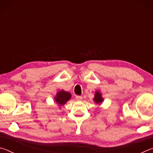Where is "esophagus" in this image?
I'll list each match as a JSON object with an SVG mask.
<instances>
[{"label": "esophagus", "instance_id": "34e87169", "mask_svg": "<svg viewBox=\"0 0 153 153\" xmlns=\"http://www.w3.org/2000/svg\"><path fill=\"white\" fill-rule=\"evenodd\" d=\"M82 96H76V100H78V101H80V100H82Z\"/></svg>", "mask_w": 153, "mask_h": 153}]
</instances>
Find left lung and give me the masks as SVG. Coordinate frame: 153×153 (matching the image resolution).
<instances>
[{
    "mask_svg": "<svg viewBox=\"0 0 153 153\" xmlns=\"http://www.w3.org/2000/svg\"><path fill=\"white\" fill-rule=\"evenodd\" d=\"M94 100L95 102L97 103V104H100V102H102L103 101L102 95L99 91H96L94 97Z\"/></svg>",
    "mask_w": 153,
    "mask_h": 153,
    "instance_id": "obj_1",
    "label": "left lung"
}]
</instances>
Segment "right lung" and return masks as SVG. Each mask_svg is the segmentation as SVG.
Returning <instances> with one entry per match:
<instances>
[{
    "instance_id": "add662e5",
    "label": "right lung",
    "mask_w": 153,
    "mask_h": 153,
    "mask_svg": "<svg viewBox=\"0 0 153 153\" xmlns=\"http://www.w3.org/2000/svg\"><path fill=\"white\" fill-rule=\"evenodd\" d=\"M71 97V94L68 92H65V90H62L61 91L57 92L55 97V100L56 102L57 103L59 106H63L70 99Z\"/></svg>"
}]
</instances>
